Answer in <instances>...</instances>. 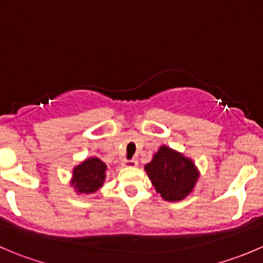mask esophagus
Returning a JSON list of instances; mask_svg holds the SVG:
<instances>
[{"label":"esophagus","instance_id":"34e87169","mask_svg":"<svg viewBox=\"0 0 263 263\" xmlns=\"http://www.w3.org/2000/svg\"><path fill=\"white\" fill-rule=\"evenodd\" d=\"M123 165L128 166V168H136V166L139 165V163H137V160L132 159V160H124Z\"/></svg>","mask_w":263,"mask_h":263}]
</instances>
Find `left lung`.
<instances>
[{"instance_id":"obj_1","label":"left lung","mask_w":263,"mask_h":263,"mask_svg":"<svg viewBox=\"0 0 263 263\" xmlns=\"http://www.w3.org/2000/svg\"><path fill=\"white\" fill-rule=\"evenodd\" d=\"M144 169L156 193L169 202L185 200L200 178L195 161L166 145L158 148Z\"/></svg>"}]
</instances>
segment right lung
Wrapping results in <instances>:
<instances>
[{
    "mask_svg": "<svg viewBox=\"0 0 263 263\" xmlns=\"http://www.w3.org/2000/svg\"><path fill=\"white\" fill-rule=\"evenodd\" d=\"M107 164L98 156H89L72 169L70 185L76 195L87 196L95 193L107 178Z\"/></svg>",
    "mask_w": 263,
    "mask_h": 263,
    "instance_id": "right-lung-1",
    "label": "right lung"
}]
</instances>
